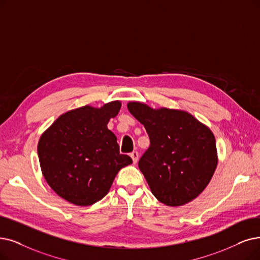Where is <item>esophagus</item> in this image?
Here are the masks:
<instances>
[{"mask_svg":"<svg viewBox=\"0 0 260 260\" xmlns=\"http://www.w3.org/2000/svg\"><path fill=\"white\" fill-rule=\"evenodd\" d=\"M130 157L132 158L133 160V163H137L138 160H139V152L138 151H133L130 153Z\"/></svg>","mask_w":260,"mask_h":260,"instance_id":"34e87169","label":"esophagus"}]
</instances>
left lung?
I'll list each match as a JSON object with an SVG mask.
<instances>
[{
	"label": "left lung",
	"mask_w": 260,
	"mask_h": 260,
	"mask_svg": "<svg viewBox=\"0 0 260 260\" xmlns=\"http://www.w3.org/2000/svg\"><path fill=\"white\" fill-rule=\"evenodd\" d=\"M127 107L149 136L150 146L140 159L139 168L155 199L171 207L196 199L210 182L217 165L212 131L182 110L152 109L137 101Z\"/></svg>",
	"instance_id": "8db88e82"
}]
</instances>
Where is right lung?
<instances>
[{"label":"right lung","mask_w":260,"mask_h":260,"mask_svg":"<svg viewBox=\"0 0 260 260\" xmlns=\"http://www.w3.org/2000/svg\"><path fill=\"white\" fill-rule=\"evenodd\" d=\"M120 101L101 108L84 106L68 111L41 134L37 152L48 184L61 199L77 206L99 202L117 173L132 159L119 153L117 138L108 129Z\"/></svg>","instance_id":"1"}]
</instances>
